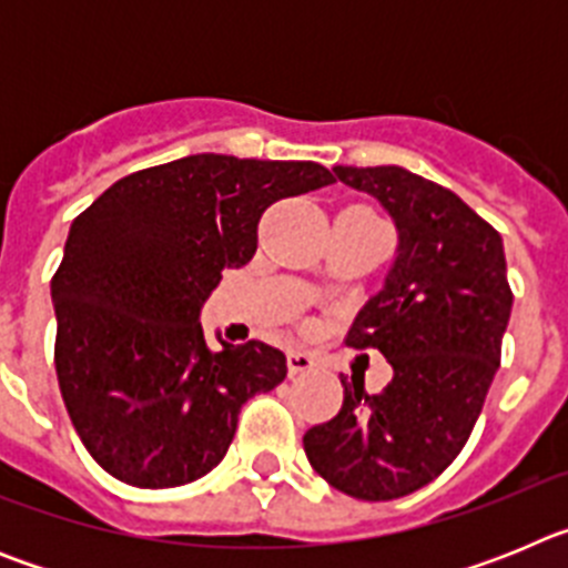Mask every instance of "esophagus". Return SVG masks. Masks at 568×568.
I'll return each instance as SVG.
<instances>
[{
    "label": "esophagus",
    "instance_id": "obj_1",
    "mask_svg": "<svg viewBox=\"0 0 568 568\" xmlns=\"http://www.w3.org/2000/svg\"><path fill=\"white\" fill-rule=\"evenodd\" d=\"M287 369L290 375H304V373H313L315 369V358L310 353H301V349H290L287 353Z\"/></svg>",
    "mask_w": 568,
    "mask_h": 568
}]
</instances>
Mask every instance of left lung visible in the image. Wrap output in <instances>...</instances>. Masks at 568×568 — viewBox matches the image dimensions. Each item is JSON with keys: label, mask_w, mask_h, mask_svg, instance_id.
Masks as SVG:
<instances>
[{"label": "left lung", "mask_w": 568, "mask_h": 568, "mask_svg": "<svg viewBox=\"0 0 568 568\" xmlns=\"http://www.w3.org/2000/svg\"><path fill=\"white\" fill-rule=\"evenodd\" d=\"M333 173L378 199L398 230L384 287L346 333L355 349H381L393 381L366 395L341 378V413L304 435V453L349 498L395 500L458 458L484 409L511 313L504 241L453 190L404 168Z\"/></svg>", "instance_id": "8db88e82"}]
</instances>
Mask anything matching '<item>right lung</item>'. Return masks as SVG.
Wrapping results in <instances>:
<instances>
[{
  "label": "right lung",
  "instance_id": "1",
  "mask_svg": "<svg viewBox=\"0 0 568 568\" xmlns=\"http://www.w3.org/2000/svg\"><path fill=\"white\" fill-rule=\"evenodd\" d=\"M333 182L315 162L184 155L119 179L70 224L50 281L59 389L115 480L193 484L227 455L241 406L287 378L264 341L213 353L199 313L255 255L270 204Z\"/></svg>",
  "mask_w": 568,
  "mask_h": 568
}]
</instances>
